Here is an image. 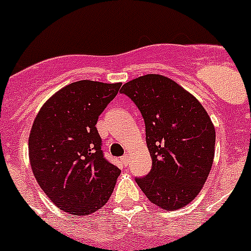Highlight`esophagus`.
Segmentation results:
<instances>
[{
	"mask_svg": "<svg viewBox=\"0 0 251 251\" xmlns=\"http://www.w3.org/2000/svg\"><path fill=\"white\" fill-rule=\"evenodd\" d=\"M121 161L123 162V165L127 166L128 163H129V154H128V153H127V154H124V156H122L121 157Z\"/></svg>",
	"mask_w": 251,
	"mask_h": 251,
	"instance_id": "esophagus-1",
	"label": "esophagus"
}]
</instances>
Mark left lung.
I'll use <instances>...</instances> for the list:
<instances>
[{"mask_svg":"<svg viewBox=\"0 0 251 251\" xmlns=\"http://www.w3.org/2000/svg\"><path fill=\"white\" fill-rule=\"evenodd\" d=\"M121 92L141 110L152 158L150 174L136 182L158 207H183L200 194L214 162L216 134L207 112L194 95L163 75L133 79Z\"/></svg>","mask_w":251,"mask_h":251,"instance_id":"1","label":"left lung"}]
</instances>
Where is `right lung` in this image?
Masks as SVG:
<instances>
[{
	"mask_svg": "<svg viewBox=\"0 0 251 251\" xmlns=\"http://www.w3.org/2000/svg\"><path fill=\"white\" fill-rule=\"evenodd\" d=\"M121 85L75 81L37 113L28 137L30 165L40 187L63 211L93 214L114 190L121 170L104 158L95 124Z\"/></svg>",
	"mask_w": 251,
	"mask_h": 251,
	"instance_id": "add662e5",
	"label": "right lung"
}]
</instances>
